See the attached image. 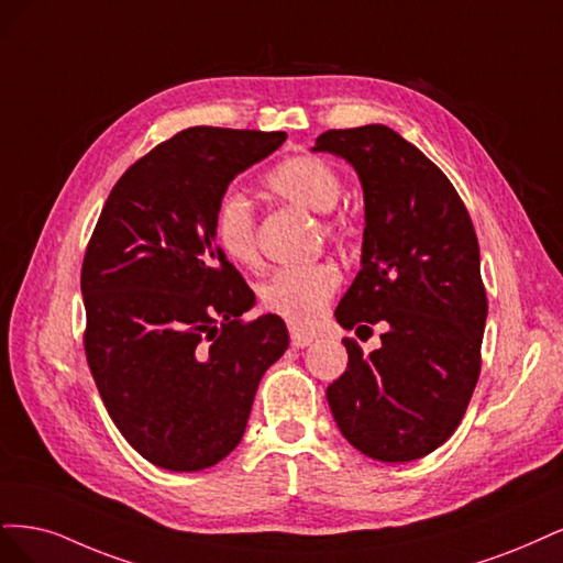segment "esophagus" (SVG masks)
I'll list each match as a JSON object with an SVG mask.
<instances>
[{
    "instance_id": "obj_1",
    "label": "esophagus",
    "mask_w": 563,
    "mask_h": 563,
    "mask_svg": "<svg viewBox=\"0 0 563 563\" xmlns=\"http://www.w3.org/2000/svg\"><path fill=\"white\" fill-rule=\"evenodd\" d=\"M289 341H292L295 349H306V346H311V343H313V336L292 330V332H289Z\"/></svg>"
}]
</instances>
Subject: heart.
Instances as JSON below:
<instances>
[{
	"label": "heart",
	"mask_w": 563,
	"mask_h": 563,
	"mask_svg": "<svg viewBox=\"0 0 563 563\" xmlns=\"http://www.w3.org/2000/svg\"><path fill=\"white\" fill-rule=\"evenodd\" d=\"M268 191L280 201L311 212H330L343 194V179L328 158L303 154L292 156L266 175ZM322 233L339 241L349 233L341 217H328ZM214 235L224 255L243 268L260 266L257 217L243 194H227L214 210ZM341 276L334 264L316 262L285 266L271 274L260 287L264 311L278 316L292 328L306 330L322 318L324 308L339 289Z\"/></svg>",
	"instance_id": "1"
}]
</instances>
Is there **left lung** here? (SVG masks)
Instances as JSON below:
<instances>
[{"mask_svg": "<svg viewBox=\"0 0 563 563\" xmlns=\"http://www.w3.org/2000/svg\"><path fill=\"white\" fill-rule=\"evenodd\" d=\"M313 152L346 158L365 191L362 268L336 322L388 328L369 355L343 339L349 369L328 386L330 409L365 456L423 459L459 428L482 369L488 306L473 220L449 177L388 125L328 131Z\"/></svg>", "mask_w": 563, "mask_h": 563, "instance_id": "1", "label": "left lung"}]
</instances>
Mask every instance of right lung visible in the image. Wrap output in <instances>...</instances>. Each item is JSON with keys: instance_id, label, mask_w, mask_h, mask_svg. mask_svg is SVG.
Masks as SVG:
<instances>
[{"instance_id": "add662e5", "label": "right lung", "mask_w": 563, "mask_h": 563, "mask_svg": "<svg viewBox=\"0 0 563 563\" xmlns=\"http://www.w3.org/2000/svg\"><path fill=\"white\" fill-rule=\"evenodd\" d=\"M285 133L196 125L125 170L84 266V349L114 426L150 463L194 473L239 446L264 372L287 351L278 316L214 243L231 179Z\"/></svg>"}]
</instances>
